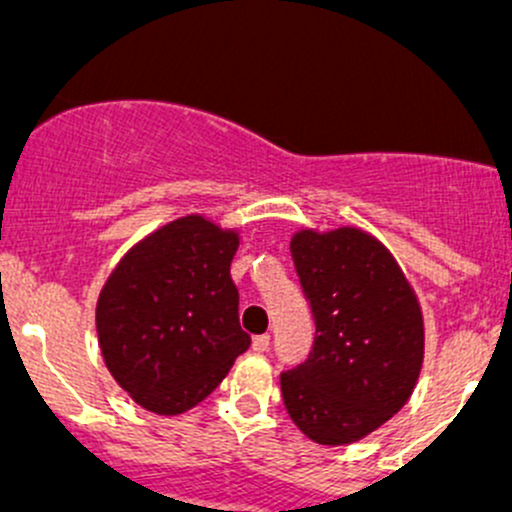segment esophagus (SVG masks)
<instances>
[{
  "label": "esophagus",
  "mask_w": 512,
  "mask_h": 512,
  "mask_svg": "<svg viewBox=\"0 0 512 512\" xmlns=\"http://www.w3.org/2000/svg\"><path fill=\"white\" fill-rule=\"evenodd\" d=\"M267 349H269V334H257V337L252 339V351H257V354H264Z\"/></svg>",
  "instance_id": "esophagus-1"
}]
</instances>
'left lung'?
Segmentation results:
<instances>
[{
    "label": "left lung",
    "instance_id": "8db88e82",
    "mask_svg": "<svg viewBox=\"0 0 512 512\" xmlns=\"http://www.w3.org/2000/svg\"><path fill=\"white\" fill-rule=\"evenodd\" d=\"M315 317L305 363L281 373L289 416L320 445H349L409 402L424 363V315L395 257L361 228L291 238Z\"/></svg>",
    "mask_w": 512,
    "mask_h": 512
}]
</instances>
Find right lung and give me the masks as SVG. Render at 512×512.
Here are the masks:
<instances>
[{"label":"right lung","instance_id":"1","mask_svg":"<svg viewBox=\"0 0 512 512\" xmlns=\"http://www.w3.org/2000/svg\"><path fill=\"white\" fill-rule=\"evenodd\" d=\"M240 245L199 214L146 236L122 257L96 305L101 354L144 409L175 416L219 387L248 351L231 262Z\"/></svg>","mask_w":512,"mask_h":512}]
</instances>
